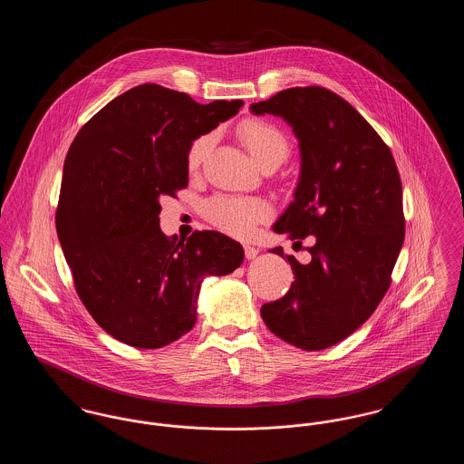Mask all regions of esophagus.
Instances as JSON below:
<instances>
[{
	"mask_svg": "<svg viewBox=\"0 0 464 464\" xmlns=\"http://www.w3.org/2000/svg\"><path fill=\"white\" fill-rule=\"evenodd\" d=\"M243 252H245V257H246V259H256L257 254H259V250H257L256 246H250V245H245V246H243Z\"/></svg>",
	"mask_w": 464,
	"mask_h": 464,
	"instance_id": "esophagus-1",
	"label": "esophagus"
}]
</instances>
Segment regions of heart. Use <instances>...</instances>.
Segmentation results:
<instances>
[{"label":"heart","instance_id":"obj_1","mask_svg":"<svg viewBox=\"0 0 464 464\" xmlns=\"http://www.w3.org/2000/svg\"><path fill=\"white\" fill-rule=\"evenodd\" d=\"M237 135L243 146L261 167L282 165L292 150L285 130L265 118H246L238 123ZM216 135L203 132L197 135L186 151V165L191 172L198 170L212 151ZM273 214L271 203L257 197H235L216 195L203 205L205 219L219 227L224 233L237 238H250L261 222L267 221Z\"/></svg>","mask_w":464,"mask_h":464}]
</instances>
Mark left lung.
I'll use <instances>...</instances> for the list:
<instances>
[{"label": "left lung", "instance_id": "1", "mask_svg": "<svg viewBox=\"0 0 464 464\" xmlns=\"http://www.w3.org/2000/svg\"><path fill=\"white\" fill-rule=\"evenodd\" d=\"M282 116L299 139L303 169L295 199L273 229L308 246L301 265L282 246L294 282L266 303L267 329L306 352L334 346L374 313L392 285L405 237L395 158L371 123L335 92L295 87L250 106Z\"/></svg>", "mask_w": 464, "mask_h": 464}]
</instances>
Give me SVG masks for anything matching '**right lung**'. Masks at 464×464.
I'll use <instances>...</instances> for the list:
<instances>
[{
	"label": "right lung",
	"instance_id": "add662e5",
	"mask_svg": "<svg viewBox=\"0 0 464 464\" xmlns=\"http://www.w3.org/2000/svg\"><path fill=\"white\" fill-rule=\"evenodd\" d=\"M242 106L198 104L144 83L112 99L74 137L55 226L78 297L114 339L142 350L174 343L197 324L201 278L242 265L233 238L195 231L177 242L158 219L160 198L188 186L189 142Z\"/></svg>",
	"mask_w": 464,
	"mask_h": 464
}]
</instances>
